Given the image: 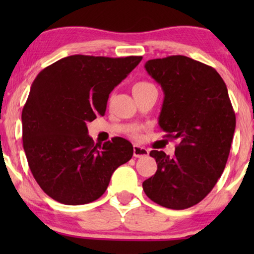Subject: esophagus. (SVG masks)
<instances>
[{
	"label": "esophagus",
	"instance_id": "esophagus-1",
	"mask_svg": "<svg viewBox=\"0 0 254 254\" xmlns=\"http://www.w3.org/2000/svg\"><path fill=\"white\" fill-rule=\"evenodd\" d=\"M133 151H134V157H137V158L149 155L148 149H145L144 147H141V145H138V144H134Z\"/></svg>",
	"mask_w": 254,
	"mask_h": 254
}]
</instances>
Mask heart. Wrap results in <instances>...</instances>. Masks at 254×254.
Segmentation results:
<instances>
[{"instance_id": "heart-1", "label": "heart", "mask_w": 254, "mask_h": 254, "mask_svg": "<svg viewBox=\"0 0 254 254\" xmlns=\"http://www.w3.org/2000/svg\"><path fill=\"white\" fill-rule=\"evenodd\" d=\"M152 84L148 82H144V81H141V82H137L135 83L134 86H133V92L135 91H142V90H145V89H149V88H152Z\"/></svg>"}]
</instances>
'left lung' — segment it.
<instances>
[{
	"label": "left lung",
	"mask_w": 254,
	"mask_h": 254,
	"mask_svg": "<svg viewBox=\"0 0 254 254\" xmlns=\"http://www.w3.org/2000/svg\"><path fill=\"white\" fill-rule=\"evenodd\" d=\"M148 74L164 91L159 127L178 140L175 155L151 150L157 171L144 180V193L170 209L199 203L216 185L227 164L236 116L227 85L213 67L184 55L154 59Z\"/></svg>",
	"instance_id": "obj_1"
}]
</instances>
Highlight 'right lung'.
<instances>
[{
	"instance_id": "1",
	"label": "right lung",
	"mask_w": 254,
	"mask_h": 254,
	"mask_svg": "<svg viewBox=\"0 0 254 254\" xmlns=\"http://www.w3.org/2000/svg\"><path fill=\"white\" fill-rule=\"evenodd\" d=\"M142 57L70 55L37 75L22 112L23 147L41 190L70 206L99 199L133 156L123 137L95 143L86 123L104 116L112 90Z\"/></svg>"
}]
</instances>
